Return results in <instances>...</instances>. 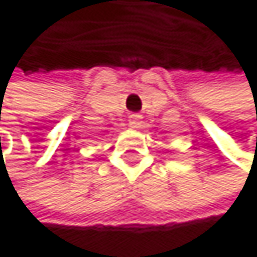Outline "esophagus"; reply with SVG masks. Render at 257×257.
<instances>
[{
	"label": "esophagus",
	"instance_id": "1",
	"mask_svg": "<svg viewBox=\"0 0 257 257\" xmlns=\"http://www.w3.org/2000/svg\"><path fill=\"white\" fill-rule=\"evenodd\" d=\"M141 124H142V116H141V115L133 113V115L128 116V125H130L132 128H139Z\"/></svg>",
	"mask_w": 257,
	"mask_h": 257
}]
</instances>
